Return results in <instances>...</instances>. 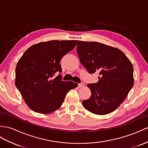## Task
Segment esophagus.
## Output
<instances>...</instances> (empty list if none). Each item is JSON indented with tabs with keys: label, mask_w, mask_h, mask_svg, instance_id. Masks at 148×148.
Wrapping results in <instances>:
<instances>
[{
	"label": "esophagus",
	"mask_w": 148,
	"mask_h": 148,
	"mask_svg": "<svg viewBox=\"0 0 148 148\" xmlns=\"http://www.w3.org/2000/svg\"><path fill=\"white\" fill-rule=\"evenodd\" d=\"M84 83H80V84H78L79 88H82V87L84 86Z\"/></svg>",
	"instance_id": "34e87169"
}]
</instances>
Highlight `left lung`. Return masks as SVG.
<instances>
[{"mask_svg": "<svg viewBox=\"0 0 148 148\" xmlns=\"http://www.w3.org/2000/svg\"><path fill=\"white\" fill-rule=\"evenodd\" d=\"M80 62L89 73H99V81L89 84L90 98L82 101L87 110L97 115L114 111L126 99L134 85L133 67L120 49L97 42H77Z\"/></svg>", "mask_w": 148, "mask_h": 148, "instance_id": "left-lung-1", "label": "left lung"}]
</instances>
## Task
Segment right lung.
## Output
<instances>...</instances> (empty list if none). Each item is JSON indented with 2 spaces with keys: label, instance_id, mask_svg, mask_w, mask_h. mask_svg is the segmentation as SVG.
<instances>
[{
  "label": "right lung",
  "instance_id": "1",
  "mask_svg": "<svg viewBox=\"0 0 148 148\" xmlns=\"http://www.w3.org/2000/svg\"><path fill=\"white\" fill-rule=\"evenodd\" d=\"M76 40H50L32 45L18 60L16 68V86L28 107L34 112L49 114L59 109L71 89L77 84L62 81L60 60L72 51Z\"/></svg>",
  "mask_w": 148,
  "mask_h": 148
}]
</instances>
